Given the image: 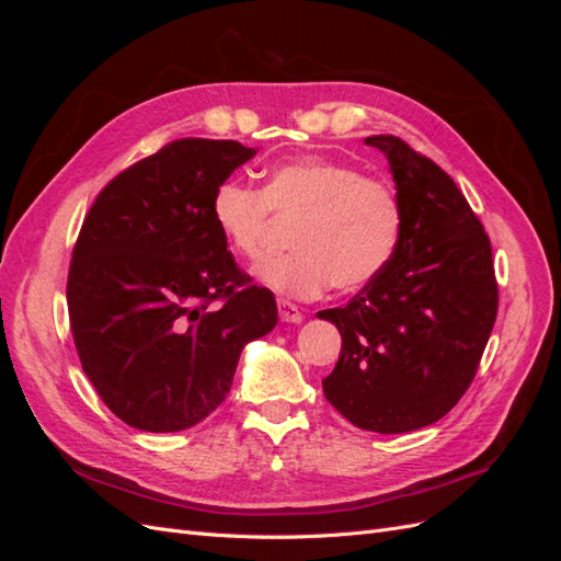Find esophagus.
<instances>
[{"instance_id": "obj_1", "label": "esophagus", "mask_w": 561, "mask_h": 561, "mask_svg": "<svg viewBox=\"0 0 561 561\" xmlns=\"http://www.w3.org/2000/svg\"><path fill=\"white\" fill-rule=\"evenodd\" d=\"M278 316L283 322H301L304 313L299 311L297 304L287 301V299H278Z\"/></svg>"}]
</instances>
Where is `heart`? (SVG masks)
<instances>
[{
    "mask_svg": "<svg viewBox=\"0 0 561 561\" xmlns=\"http://www.w3.org/2000/svg\"><path fill=\"white\" fill-rule=\"evenodd\" d=\"M271 213L299 217L290 250L264 257L254 276L271 290L313 297L334 283L358 290L396 257L402 236V203L383 180L325 157H299L268 168L262 190L236 178L215 186L213 222L243 257L264 248Z\"/></svg>",
    "mask_w": 561,
    "mask_h": 561,
    "instance_id": "1",
    "label": "heart"
}]
</instances>
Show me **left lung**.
I'll list each match as a JSON object with an SVG mask.
<instances>
[{
    "label": "left lung",
    "mask_w": 561,
    "mask_h": 561,
    "mask_svg": "<svg viewBox=\"0 0 561 561\" xmlns=\"http://www.w3.org/2000/svg\"><path fill=\"white\" fill-rule=\"evenodd\" d=\"M402 203L396 257L346 307L325 309L342 334L322 393L353 426L410 433L463 398L499 311L484 227L454 180L396 135H371Z\"/></svg>",
    "instance_id": "1"
}]
</instances>
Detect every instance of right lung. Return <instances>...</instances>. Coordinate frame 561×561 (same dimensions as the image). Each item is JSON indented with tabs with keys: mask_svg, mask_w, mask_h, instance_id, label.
Wrapping results in <instances>:
<instances>
[{
	"mask_svg": "<svg viewBox=\"0 0 561 561\" xmlns=\"http://www.w3.org/2000/svg\"><path fill=\"white\" fill-rule=\"evenodd\" d=\"M182 138L118 173L83 219L67 311L87 377L133 428L175 433L225 402L241 351L276 328L213 222L215 186L254 157Z\"/></svg>",
	"mask_w": 561,
	"mask_h": 561,
	"instance_id": "add662e5",
	"label": "right lung"
}]
</instances>
